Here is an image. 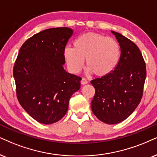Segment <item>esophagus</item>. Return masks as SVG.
I'll list each match as a JSON object with an SVG mask.
<instances>
[{
    "instance_id": "obj_1",
    "label": "esophagus",
    "mask_w": 157,
    "mask_h": 157,
    "mask_svg": "<svg viewBox=\"0 0 157 157\" xmlns=\"http://www.w3.org/2000/svg\"><path fill=\"white\" fill-rule=\"evenodd\" d=\"M80 82H81V84H82V85H85V84H87V83H88V80H86V79L82 78V80H81Z\"/></svg>"
}]
</instances>
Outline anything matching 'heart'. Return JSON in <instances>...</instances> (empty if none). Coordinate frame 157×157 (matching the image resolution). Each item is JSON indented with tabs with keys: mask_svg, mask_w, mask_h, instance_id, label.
I'll use <instances>...</instances> for the list:
<instances>
[{
	"mask_svg": "<svg viewBox=\"0 0 157 157\" xmlns=\"http://www.w3.org/2000/svg\"><path fill=\"white\" fill-rule=\"evenodd\" d=\"M73 46L64 49V56L69 69L74 74L80 72L85 59L88 73L106 76L114 70L120 59L117 41L100 33H85L75 40Z\"/></svg>",
	"mask_w": 157,
	"mask_h": 157,
	"instance_id": "heart-1",
	"label": "heart"
}]
</instances>
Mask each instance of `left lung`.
I'll list each match as a JSON object with an SVG mask.
<instances>
[{"mask_svg": "<svg viewBox=\"0 0 157 157\" xmlns=\"http://www.w3.org/2000/svg\"><path fill=\"white\" fill-rule=\"evenodd\" d=\"M111 32L120 44V59L112 73L90 82L96 90L91 109L98 120L114 124L128 118L139 104L146 69L138 47L120 33Z\"/></svg>", "mask_w": 157, "mask_h": 157, "instance_id": "1", "label": "left lung"}]
</instances>
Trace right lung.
Here are the masks:
<instances>
[{"mask_svg": "<svg viewBox=\"0 0 157 157\" xmlns=\"http://www.w3.org/2000/svg\"><path fill=\"white\" fill-rule=\"evenodd\" d=\"M73 29H45L21 45L13 67L17 96L23 109L40 123L64 117L69 101L80 88L81 77L65 71L64 51Z\"/></svg>", "mask_w": 157, "mask_h": 157, "instance_id": "1", "label": "right lung"}]
</instances>
